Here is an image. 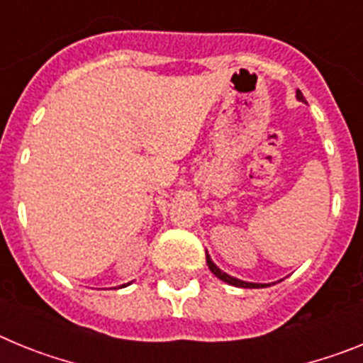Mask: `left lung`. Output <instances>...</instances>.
Returning a JSON list of instances; mask_svg holds the SVG:
<instances>
[{"label": "left lung", "mask_w": 363, "mask_h": 363, "mask_svg": "<svg viewBox=\"0 0 363 363\" xmlns=\"http://www.w3.org/2000/svg\"><path fill=\"white\" fill-rule=\"evenodd\" d=\"M296 99L298 101H301V104H306V98H303V94H301L300 91H296ZM205 258H207V265H209L211 272H213L214 277L220 278V280L225 281V284L234 285V287H242V289H262V287L274 285V284H252V281H243V280H240V278H234V277H230V274H227V272L221 271V269L214 264L213 258L207 255V251H205Z\"/></svg>", "instance_id": "8db88e82"}]
</instances>
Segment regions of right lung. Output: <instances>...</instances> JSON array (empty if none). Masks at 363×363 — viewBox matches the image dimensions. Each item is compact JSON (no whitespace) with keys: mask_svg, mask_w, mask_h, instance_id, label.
Instances as JSON below:
<instances>
[{"mask_svg":"<svg viewBox=\"0 0 363 363\" xmlns=\"http://www.w3.org/2000/svg\"><path fill=\"white\" fill-rule=\"evenodd\" d=\"M127 285H129V284H125V285H121V287H127Z\"/></svg>","mask_w":363,"mask_h":363,"instance_id":"1","label":"right lung"}]
</instances>
